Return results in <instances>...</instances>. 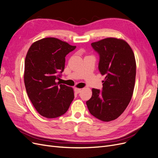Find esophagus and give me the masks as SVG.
Listing matches in <instances>:
<instances>
[{
	"mask_svg": "<svg viewBox=\"0 0 158 158\" xmlns=\"http://www.w3.org/2000/svg\"><path fill=\"white\" fill-rule=\"evenodd\" d=\"M81 90H82V89H81V88H74L75 92L77 93V94L80 93V92H81Z\"/></svg>",
	"mask_w": 158,
	"mask_h": 158,
	"instance_id": "1",
	"label": "esophagus"
}]
</instances>
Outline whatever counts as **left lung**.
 I'll use <instances>...</instances> for the list:
<instances>
[{
	"mask_svg": "<svg viewBox=\"0 0 158 158\" xmlns=\"http://www.w3.org/2000/svg\"><path fill=\"white\" fill-rule=\"evenodd\" d=\"M99 55V70L106 75L103 90L92 89L86 102L89 113L104 122L117 118L132 98L136 79V64L134 52L122 39L107 37L92 43Z\"/></svg>",
	"mask_w": 158,
	"mask_h": 158,
	"instance_id": "obj_1",
	"label": "left lung"
}]
</instances>
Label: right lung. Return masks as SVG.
<instances>
[{
    "label": "right lung",
    "instance_id": "add662e5",
    "mask_svg": "<svg viewBox=\"0 0 158 158\" xmlns=\"http://www.w3.org/2000/svg\"><path fill=\"white\" fill-rule=\"evenodd\" d=\"M76 46L55 37L32 44L25 59L24 84L31 102L41 116L56 118L69 109L74 98L73 88L57 82L64 69L65 56Z\"/></svg>",
    "mask_w": 158,
    "mask_h": 158
}]
</instances>
